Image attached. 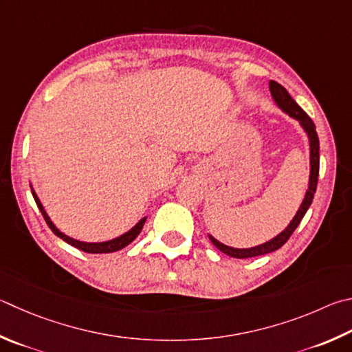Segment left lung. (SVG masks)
<instances>
[{"mask_svg":"<svg viewBox=\"0 0 352 352\" xmlns=\"http://www.w3.org/2000/svg\"><path fill=\"white\" fill-rule=\"evenodd\" d=\"M270 91L276 104L282 109L285 113L289 115V117L296 118L300 126L303 127V131L306 132V135L309 138V166H311V174H309V184H308V190H306L305 198L300 208L297 210V214L294 215V219L291 220L289 225L286 226L285 231L280 232L277 237H274L272 240L263 243V245L254 246V248H246V249H239V248H231L220 243L217 239H214L212 235H209V240L214 243L215 248H219L223 254L229 255V257L234 258H249V257H257V255H263V254H270L277 251V249L282 248L285 243L289 240L292 232L296 231V228L300 225V221L306 214V210L311 206L312 198H314L316 189H317V182H318V166H320V144H318V137L316 132V124L312 121L308 113H306L302 107H300L294 98L287 94L286 89L278 85L277 81H270Z\"/></svg>","mask_w":352,"mask_h":352,"instance_id":"8db88e82","label":"left lung"}]
</instances>
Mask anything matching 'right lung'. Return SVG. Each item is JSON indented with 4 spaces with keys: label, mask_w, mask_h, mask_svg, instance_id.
Here are the masks:
<instances>
[{
    "label": "right lung",
    "mask_w": 352,
    "mask_h": 352,
    "mask_svg": "<svg viewBox=\"0 0 352 352\" xmlns=\"http://www.w3.org/2000/svg\"><path fill=\"white\" fill-rule=\"evenodd\" d=\"M32 195H34L35 201H36V206H38V209L41 210L44 220H46V223H47V226L52 229V232L56 235V237L63 239L66 243H69V245L78 248L80 251H85V252H89V254H107V252H115V251H120V249L126 248L127 245H129V243H132L133 240L138 237V234L142 232L143 225H144V221H146V217H143V219L140 220L135 226H133L132 229H129V231H127V232H124L123 235H120V237H117V239H112V240H107V241H100V243L80 241V240H75L72 237H69V235H66V234H63L60 229L54 225L52 220H50V217L46 214V210H44L43 204L40 201V198L36 197L34 189H32Z\"/></svg>",
    "instance_id": "add662e5"
}]
</instances>
